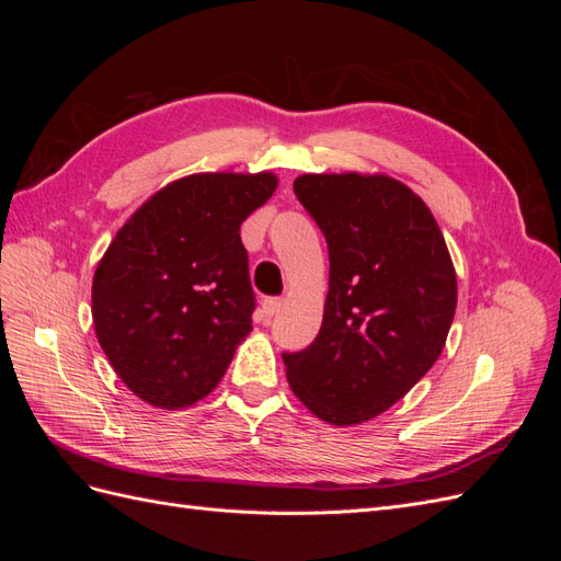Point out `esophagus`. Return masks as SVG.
<instances>
[{
	"label": "esophagus",
	"mask_w": 561,
	"mask_h": 561,
	"mask_svg": "<svg viewBox=\"0 0 561 561\" xmlns=\"http://www.w3.org/2000/svg\"><path fill=\"white\" fill-rule=\"evenodd\" d=\"M280 309H283V299H278V297H268V299L262 301V311L268 318H274L276 313H280Z\"/></svg>",
	"instance_id": "1"
}]
</instances>
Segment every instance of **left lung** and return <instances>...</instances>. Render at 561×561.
Instances as JSON below:
<instances>
[{"label": "left lung", "instance_id": "obj_1", "mask_svg": "<svg viewBox=\"0 0 561 561\" xmlns=\"http://www.w3.org/2000/svg\"><path fill=\"white\" fill-rule=\"evenodd\" d=\"M325 233L330 290L316 342L283 353L304 407L332 426L383 414L435 365L456 311V271L426 203L388 175H299Z\"/></svg>", "mask_w": 561, "mask_h": 561}]
</instances>
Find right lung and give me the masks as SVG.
<instances>
[{
    "label": "right lung",
    "instance_id": "1",
    "mask_svg": "<svg viewBox=\"0 0 561 561\" xmlns=\"http://www.w3.org/2000/svg\"><path fill=\"white\" fill-rule=\"evenodd\" d=\"M274 173H196L165 184L116 231L93 276L100 346L135 396L182 410L213 393L252 330L241 225Z\"/></svg>",
    "mask_w": 561,
    "mask_h": 561
}]
</instances>
